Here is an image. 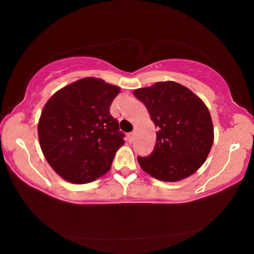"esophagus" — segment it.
Returning <instances> with one entry per match:
<instances>
[{
    "instance_id": "obj_1",
    "label": "esophagus",
    "mask_w": 254,
    "mask_h": 254,
    "mask_svg": "<svg viewBox=\"0 0 254 254\" xmlns=\"http://www.w3.org/2000/svg\"><path fill=\"white\" fill-rule=\"evenodd\" d=\"M127 137H128V142L132 143V142H133V140H134V132H131L130 134L127 135Z\"/></svg>"
}]
</instances>
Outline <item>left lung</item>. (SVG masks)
<instances>
[{"label": "left lung", "mask_w": 254, "mask_h": 254, "mask_svg": "<svg viewBox=\"0 0 254 254\" xmlns=\"http://www.w3.org/2000/svg\"><path fill=\"white\" fill-rule=\"evenodd\" d=\"M158 128L154 150L137 157L145 173L161 182H178L196 173L214 142V127L205 103L176 81H159L133 91Z\"/></svg>", "instance_id": "left-lung-1"}]
</instances>
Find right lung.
Here are the masks:
<instances>
[{"label": "right lung", "instance_id": "right-lung-1", "mask_svg": "<svg viewBox=\"0 0 254 254\" xmlns=\"http://www.w3.org/2000/svg\"><path fill=\"white\" fill-rule=\"evenodd\" d=\"M120 91L101 78L86 77L46 103L38 123L39 142L46 160L63 179L87 184L110 170L124 144L119 122L110 114Z\"/></svg>", "mask_w": 254, "mask_h": 254}]
</instances>
